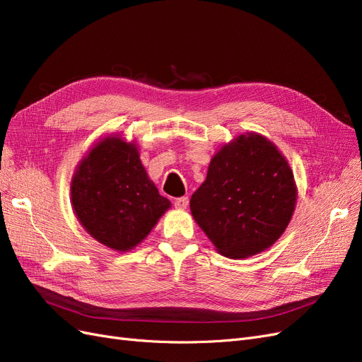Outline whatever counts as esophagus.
<instances>
[{"mask_svg": "<svg viewBox=\"0 0 362 362\" xmlns=\"http://www.w3.org/2000/svg\"><path fill=\"white\" fill-rule=\"evenodd\" d=\"M175 208H178V210H185V208L189 206V198L187 196H182V198L175 199Z\"/></svg>", "mask_w": 362, "mask_h": 362, "instance_id": "34e87169", "label": "esophagus"}]
</instances>
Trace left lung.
<instances>
[{
  "label": "left lung",
  "instance_id": "left-lung-1",
  "mask_svg": "<svg viewBox=\"0 0 362 362\" xmlns=\"http://www.w3.org/2000/svg\"><path fill=\"white\" fill-rule=\"evenodd\" d=\"M296 201L298 187L287 158L273 141L250 131L213 156L190 211L218 254L247 258L284 234Z\"/></svg>",
  "mask_w": 362,
  "mask_h": 362
}]
</instances>
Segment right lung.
Returning <instances> with one entry per match:
<instances>
[{
	"mask_svg": "<svg viewBox=\"0 0 362 362\" xmlns=\"http://www.w3.org/2000/svg\"><path fill=\"white\" fill-rule=\"evenodd\" d=\"M71 204L81 226L116 252L134 249L170 208L141 164L136 140L100 139L76 166Z\"/></svg>",
	"mask_w": 362,
	"mask_h": 362,
	"instance_id": "1",
	"label": "right lung"
}]
</instances>
